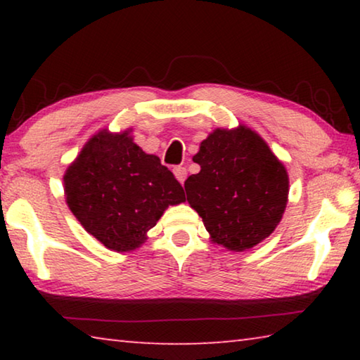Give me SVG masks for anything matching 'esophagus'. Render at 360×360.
Instances as JSON below:
<instances>
[{
  "instance_id": "34e87169",
  "label": "esophagus",
  "mask_w": 360,
  "mask_h": 360,
  "mask_svg": "<svg viewBox=\"0 0 360 360\" xmlns=\"http://www.w3.org/2000/svg\"><path fill=\"white\" fill-rule=\"evenodd\" d=\"M173 173H174V176H176V179H178L181 184H184V181H186V178H187V169H186V167H176L174 169H173Z\"/></svg>"
}]
</instances>
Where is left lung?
Returning a JSON list of instances; mask_svg holds the SVG:
<instances>
[{
	"label": "left lung",
	"mask_w": 360,
	"mask_h": 360,
	"mask_svg": "<svg viewBox=\"0 0 360 360\" xmlns=\"http://www.w3.org/2000/svg\"><path fill=\"white\" fill-rule=\"evenodd\" d=\"M200 173L184 182L187 202L211 241L246 251L275 231L289 195V176L257 133L245 125L216 129L193 155Z\"/></svg>",
	"instance_id": "1"
}]
</instances>
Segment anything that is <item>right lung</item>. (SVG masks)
Here are the masks:
<instances>
[{
  "instance_id": "1",
  "label": "right lung",
  "mask_w": 360,
  "mask_h": 360,
  "mask_svg": "<svg viewBox=\"0 0 360 360\" xmlns=\"http://www.w3.org/2000/svg\"><path fill=\"white\" fill-rule=\"evenodd\" d=\"M63 182L72 214L115 252L141 246L168 206L186 200L173 173L133 143L129 131L94 135L65 172Z\"/></svg>"
}]
</instances>
